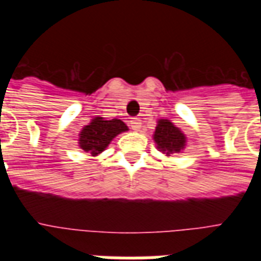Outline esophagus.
I'll list each match as a JSON object with an SVG mask.
<instances>
[{"label": "esophagus", "instance_id": "obj_1", "mask_svg": "<svg viewBox=\"0 0 261 261\" xmlns=\"http://www.w3.org/2000/svg\"><path fill=\"white\" fill-rule=\"evenodd\" d=\"M141 124H142V123H141V119H138V118H134L133 120H130V126L134 131H139V128H141Z\"/></svg>", "mask_w": 261, "mask_h": 261}]
</instances>
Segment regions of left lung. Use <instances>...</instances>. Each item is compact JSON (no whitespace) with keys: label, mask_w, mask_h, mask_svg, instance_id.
<instances>
[{"label":"left lung","mask_w":261,"mask_h":261,"mask_svg":"<svg viewBox=\"0 0 261 261\" xmlns=\"http://www.w3.org/2000/svg\"><path fill=\"white\" fill-rule=\"evenodd\" d=\"M157 149L167 155L180 153L186 146V135L168 119H160L153 135Z\"/></svg>","instance_id":"obj_1"}]
</instances>
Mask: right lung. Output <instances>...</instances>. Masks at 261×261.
Instances as JSON below:
<instances>
[{"label":"right lung","mask_w":261,"mask_h":261,"mask_svg":"<svg viewBox=\"0 0 261 261\" xmlns=\"http://www.w3.org/2000/svg\"><path fill=\"white\" fill-rule=\"evenodd\" d=\"M127 130L128 128L120 119L106 120L104 118L96 116L80 133L79 146L92 155H97L106 150V147L116 135Z\"/></svg>","instance_id":"obj_1"}]
</instances>
